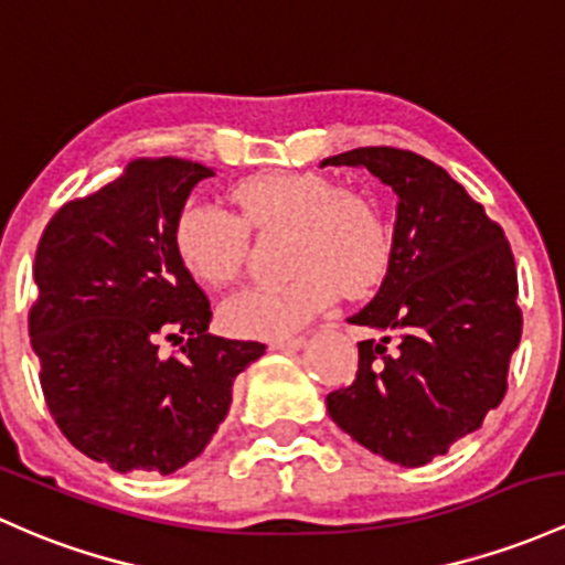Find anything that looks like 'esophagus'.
I'll list each match as a JSON object with an SVG mask.
<instances>
[{"label":"esophagus","mask_w":565,"mask_h":565,"mask_svg":"<svg viewBox=\"0 0 565 565\" xmlns=\"http://www.w3.org/2000/svg\"><path fill=\"white\" fill-rule=\"evenodd\" d=\"M307 339L301 333H282V337H271L269 339V348L275 350H299L305 348Z\"/></svg>","instance_id":"obj_1"}]
</instances>
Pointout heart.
Segmentation results:
<instances>
[{
  "mask_svg": "<svg viewBox=\"0 0 565 565\" xmlns=\"http://www.w3.org/2000/svg\"><path fill=\"white\" fill-rule=\"evenodd\" d=\"M236 215L193 202L180 212L174 250L185 271L207 288H226L242 275L250 234L285 232L280 282L258 285L223 305V323L236 333L275 337L329 307L342 285L363 294L391 264L387 212L372 191L342 188L318 172H264L232 188Z\"/></svg>",
  "mask_w": 565,
  "mask_h": 565,
  "instance_id": "b5f03b06",
  "label": "heart"
}]
</instances>
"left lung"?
I'll return each mask as SVG.
<instances>
[{"label": "left lung", "instance_id": "obj_1", "mask_svg": "<svg viewBox=\"0 0 565 565\" xmlns=\"http://www.w3.org/2000/svg\"><path fill=\"white\" fill-rule=\"evenodd\" d=\"M320 167H366L398 196L385 280L348 318L377 339L358 342L355 380L326 406L358 445L415 469L507 393L523 333L512 247L463 185L412 150L355 148Z\"/></svg>", "mask_w": 565, "mask_h": 565}]
</instances>
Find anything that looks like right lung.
Returning a JSON list of instances; mask_svg holds the SVG:
<instances>
[{"mask_svg":"<svg viewBox=\"0 0 565 565\" xmlns=\"http://www.w3.org/2000/svg\"><path fill=\"white\" fill-rule=\"evenodd\" d=\"M212 174L174 156L135 159L40 236L29 337L42 396L66 439L120 475H172L196 458L236 374L266 350L207 331L210 299L174 250L188 193ZM163 341L184 348L163 356Z\"/></svg>","mask_w":565,"mask_h":565,"instance_id":"right-lung-1","label":"right lung"}]
</instances>
